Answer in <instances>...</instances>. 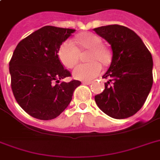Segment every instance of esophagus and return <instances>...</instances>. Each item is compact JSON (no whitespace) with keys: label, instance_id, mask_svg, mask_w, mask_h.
<instances>
[{"label":"esophagus","instance_id":"esophagus-1","mask_svg":"<svg viewBox=\"0 0 160 160\" xmlns=\"http://www.w3.org/2000/svg\"><path fill=\"white\" fill-rule=\"evenodd\" d=\"M92 83V81H90V80H85V81H83L82 84L84 85H90Z\"/></svg>","mask_w":160,"mask_h":160}]
</instances>
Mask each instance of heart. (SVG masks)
Returning a JSON list of instances; mask_svg holds the SVG:
<instances>
[{
	"instance_id": "obj_1",
	"label": "heart",
	"mask_w": 160,
	"mask_h": 160,
	"mask_svg": "<svg viewBox=\"0 0 160 160\" xmlns=\"http://www.w3.org/2000/svg\"><path fill=\"white\" fill-rule=\"evenodd\" d=\"M78 43L83 50H90L89 60L91 62L80 64L73 71V76L80 80H90L101 72V63L106 65L110 60L109 51L102 46V41L93 33H84L78 36ZM58 55L66 68L71 69L77 64L80 50L71 40H66L60 46Z\"/></svg>"
}]
</instances>
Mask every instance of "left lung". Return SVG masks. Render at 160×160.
<instances>
[{
  "instance_id": "left-lung-1",
  "label": "left lung",
  "mask_w": 160,
  "mask_h": 160,
  "mask_svg": "<svg viewBox=\"0 0 160 160\" xmlns=\"http://www.w3.org/2000/svg\"><path fill=\"white\" fill-rule=\"evenodd\" d=\"M111 46L109 78L105 90L95 95L98 107L114 119H125L141 109L153 85V59L144 42L130 29L109 25L94 29ZM112 84H110V83Z\"/></svg>"
}]
</instances>
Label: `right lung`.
Here are the masks:
<instances>
[{"label":"right lung","mask_w":160,"mask_h":160,"mask_svg":"<svg viewBox=\"0 0 160 160\" xmlns=\"http://www.w3.org/2000/svg\"><path fill=\"white\" fill-rule=\"evenodd\" d=\"M75 30L46 26L18 43L9 63L11 89L19 105L31 116L49 120L69 105L79 80L61 82L71 76L60 62L61 44Z\"/></svg>","instance_id":"add662e5"}]
</instances>
